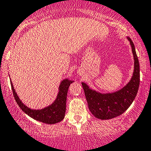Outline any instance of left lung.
I'll use <instances>...</instances> for the list:
<instances>
[{"instance_id":"obj_1","label":"left lung","mask_w":151,"mask_h":151,"mask_svg":"<svg viewBox=\"0 0 151 151\" xmlns=\"http://www.w3.org/2000/svg\"><path fill=\"white\" fill-rule=\"evenodd\" d=\"M132 54L135 60V69L131 80L120 90L114 93L101 94L92 90L82 82L84 94L89 110L94 116L101 120H109L122 115L127 110L136 97L140 84V65L133 42L130 38Z\"/></svg>"}]
</instances>
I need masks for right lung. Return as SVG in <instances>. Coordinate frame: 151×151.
Instances as JSON below:
<instances>
[{
  "instance_id": "1",
  "label": "right lung",
  "mask_w": 151,
  "mask_h": 151,
  "mask_svg": "<svg viewBox=\"0 0 151 151\" xmlns=\"http://www.w3.org/2000/svg\"><path fill=\"white\" fill-rule=\"evenodd\" d=\"M74 81L64 79L62 82L59 86V92L58 93L57 98L54 101V103L51 104L49 107H45L42 110H31L26 107L21 102L17 94L15 92L13 84L11 82V89L13 91V94L16 100V103L19 106L26 114L34 118V120L40 121L46 124H55L62 121L65 115L66 111V102H67V92L70 84Z\"/></svg>"
}]
</instances>
